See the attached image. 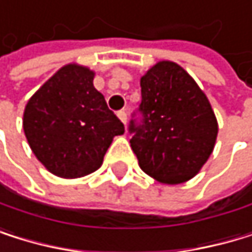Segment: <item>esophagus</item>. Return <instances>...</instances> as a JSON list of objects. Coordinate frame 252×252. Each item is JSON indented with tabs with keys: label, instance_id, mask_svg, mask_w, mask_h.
Segmentation results:
<instances>
[{
	"label": "esophagus",
	"instance_id": "esophagus-1",
	"mask_svg": "<svg viewBox=\"0 0 252 252\" xmlns=\"http://www.w3.org/2000/svg\"><path fill=\"white\" fill-rule=\"evenodd\" d=\"M117 116H119V119L126 125V122H127V112H126L125 109H122V111H119V112H117Z\"/></svg>",
	"mask_w": 252,
	"mask_h": 252
}]
</instances>
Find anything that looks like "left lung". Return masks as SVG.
Here are the masks:
<instances>
[{
  "label": "left lung",
  "instance_id": "8db88e82",
  "mask_svg": "<svg viewBox=\"0 0 252 252\" xmlns=\"http://www.w3.org/2000/svg\"><path fill=\"white\" fill-rule=\"evenodd\" d=\"M140 84L141 103L132 114L129 133L141 170L167 185L192 179L213 152L218 135L206 94L173 61H159Z\"/></svg>",
  "mask_w": 252,
  "mask_h": 252
}]
</instances>
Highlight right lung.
<instances>
[{"label":"right lung","mask_w":252,"mask_h":252,"mask_svg":"<svg viewBox=\"0 0 252 252\" xmlns=\"http://www.w3.org/2000/svg\"><path fill=\"white\" fill-rule=\"evenodd\" d=\"M94 72L78 64L61 67L24 111L28 144L46 170L64 179L96 171L116 135L125 132L102 93L93 85Z\"/></svg>","instance_id":"right-lung-1"}]
</instances>
